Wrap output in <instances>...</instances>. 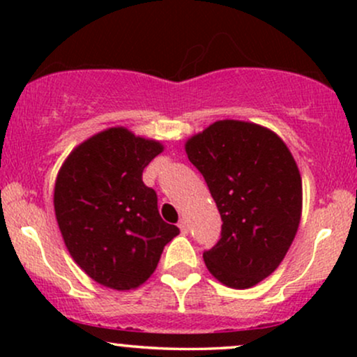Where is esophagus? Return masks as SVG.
<instances>
[{"mask_svg":"<svg viewBox=\"0 0 357 357\" xmlns=\"http://www.w3.org/2000/svg\"><path fill=\"white\" fill-rule=\"evenodd\" d=\"M178 227H179V230H181L183 233H188V231H190V225H188V220H186V218H181V220H179Z\"/></svg>","mask_w":357,"mask_h":357,"instance_id":"1","label":"esophagus"}]
</instances>
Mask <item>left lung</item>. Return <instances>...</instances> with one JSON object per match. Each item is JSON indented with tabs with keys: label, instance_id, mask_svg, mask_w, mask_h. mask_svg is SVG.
I'll list each match as a JSON object with an SVG mask.
<instances>
[{
	"label": "left lung",
	"instance_id": "obj_1",
	"mask_svg": "<svg viewBox=\"0 0 357 357\" xmlns=\"http://www.w3.org/2000/svg\"><path fill=\"white\" fill-rule=\"evenodd\" d=\"M218 206L221 238L203 253L211 275L250 289L275 270L301 223L302 179L275 132L243 121H218L186 142Z\"/></svg>",
	"mask_w": 357,
	"mask_h": 357
}]
</instances>
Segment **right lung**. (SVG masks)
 Returning <instances> with one entry per match:
<instances>
[{
  "mask_svg": "<svg viewBox=\"0 0 357 357\" xmlns=\"http://www.w3.org/2000/svg\"><path fill=\"white\" fill-rule=\"evenodd\" d=\"M161 142L110 127L72 151L55 183V215L75 264L92 280L136 289L153 275L179 228L166 223L142 171Z\"/></svg>",
  "mask_w": 357,
  "mask_h": 357,
  "instance_id": "add662e5",
  "label": "right lung"
}]
</instances>
